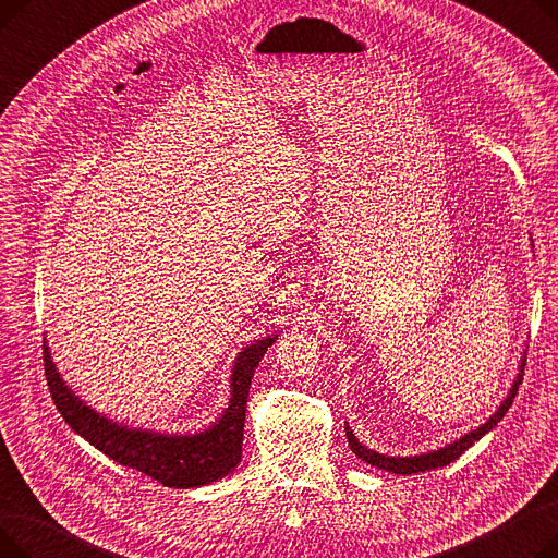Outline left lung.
<instances>
[{
  "label": "left lung",
  "mask_w": 558,
  "mask_h": 558,
  "mask_svg": "<svg viewBox=\"0 0 558 558\" xmlns=\"http://www.w3.org/2000/svg\"><path fill=\"white\" fill-rule=\"evenodd\" d=\"M522 371H524V357L520 360V366H518V375L513 377V385L507 393V398L500 402V407L495 409V412L473 432L463 434L461 438H457V441L438 448V450H432V452H423V454H414V457H389V454H379L366 446L360 444V438L353 434V429L348 427L345 423V436H348V446L350 450H353L362 461L375 465V468H383V471L387 473H396V475H414V473H425V471H434V468H444L448 463H452L457 457H461L468 448H471L475 441H480V438L484 434H488L497 423H500L505 418V414L509 412V407L513 404V398L518 393V387L522 383Z\"/></svg>",
  "instance_id": "obj_1"
}]
</instances>
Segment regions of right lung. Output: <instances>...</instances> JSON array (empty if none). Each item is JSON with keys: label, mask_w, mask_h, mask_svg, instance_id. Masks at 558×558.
<instances>
[{"label": "right lung", "mask_w": 558, "mask_h": 558, "mask_svg": "<svg viewBox=\"0 0 558 558\" xmlns=\"http://www.w3.org/2000/svg\"><path fill=\"white\" fill-rule=\"evenodd\" d=\"M278 335L262 337L238 353L230 371V398L221 416L194 434H169L156 429L129 427L99 414L81 400L58 373L49 343L45 339V375L51 398L65 423L87 444L112 461L158 480L169 488H198L230 475L242 461L244 421L248 389L255 368Z\"/></svg>", "instance_id": "add662e5"}]
</instances>
